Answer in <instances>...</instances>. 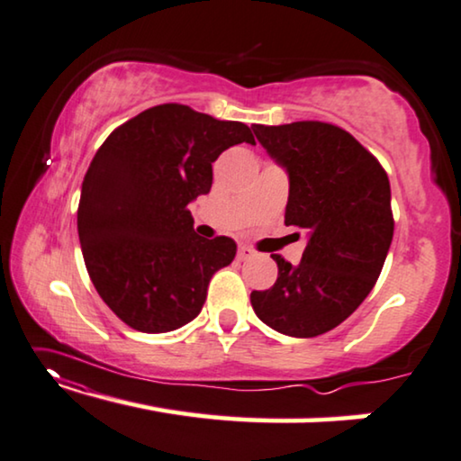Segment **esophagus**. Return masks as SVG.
<instances>
[{"instance_id":"esophagus-1","label":"esophagus","mask_w":461,"mask_h":461,"mask_svg":"<svg viewBox=\"0 0 461 461\" xmlns=\"http://www.w3.org/2000/svg\"><path fill=\"white\" fill-rule=\"evenodd\" d=\"M250 257H254V250L250 249V246H240V249H238V258L240 260H249Z\"/></svg>"}]
</instances>
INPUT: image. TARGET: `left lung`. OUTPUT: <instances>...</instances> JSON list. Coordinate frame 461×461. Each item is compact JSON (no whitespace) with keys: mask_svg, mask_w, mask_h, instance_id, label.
<instances>
[{"mask_svg":"<svg viewBox=\"0 0 461 461\" xmlns=\"http://www.w3.org/2000/svg\"><path fill=\"white\" fill-rule=\"evenodd\" d=\"M290 176L285 225L306 231L300 265L271 254L277 281L252 292L257 317L290 338H317L346 321L373 290L393 240L389 177L352 134L325 122L254 123Z\"/></svg>","mask_w":461,"mask_h":461,"instance_id":"8db88e82","label":"left lung"}]
</instances>
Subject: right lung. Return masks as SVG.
Wrapping results in <instances>:
<instances>
[{
    "instance_id": "right-lung-1",
    "label": "right lung",
    "mask_w": 461,
    "mask_h": 461,
    "mask_svg": "<svg viewBox=\"0 0 461 461\" xmlns=\"http://www.w3.org/2000/svg\"><path fill=\"white\" fill-rule=\"evenodd\" d=\"M240 142H254L246 123L163 103L115 128L93 157L78 203L82 257L128 327L167 333L196 319L211 277L236 257L231 238L196 236L188 204Z\"/></svg>"
}]
</instances>
